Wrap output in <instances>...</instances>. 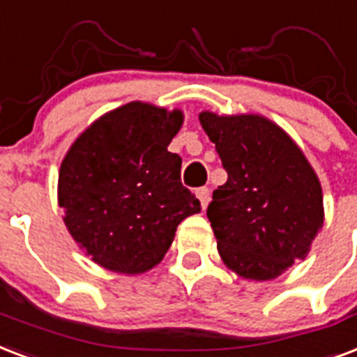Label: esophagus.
I'll use <instances>...</instances> for the list:
<instances>
[{
    "mask_svg": "<svg viewBox=\"0 0 357 357\" xmlns=\"http://www.w3.org/2000/svg\"><path fill=\"white\" fill-rule=\"evenodd\" d=\"M195 195H197V199L201 201V206L203 208H206L210 203V190L208 188H199L197 192H195Z\"/></svg>",
    "mask_w": 357,
    "mask_h": 357,
    "instance_id": "34e87169",
    "label": "esophagus"
}]
</instances>
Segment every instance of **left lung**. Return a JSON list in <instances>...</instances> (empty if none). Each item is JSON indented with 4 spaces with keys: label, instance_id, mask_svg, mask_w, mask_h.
Listing matches in <instances>:
<instances>
[{
    "label": "left lung",
    "instance_id": "1",
    "mask_svg": "<svg viewBox=\"0 0 357 357\" xmlns=\"http://www.w3.org/2000/svg\"><path fill=\"white\" fill-rule=\"evenodd\" d=\"M199 121L227 171L206 210L218 253L240 278L275 279L307 257L322 229L319 176L270 119L201 112Z\"/></svg>",
    "mask_w": 357,
    "mask_h": 357
}]
</instances>
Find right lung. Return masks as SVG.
<instances>
[{
  "instance_id": "add662e5",
  "label": "right lung",
  "mask_w": 357,
  "mask_h": 357,
  "mask_svg": "<svg viewBox=\"0 0 357 357\" xmlns=\"http://www.w3.org/2000/svg\"><path fill=\"white\" fill-rule=\"evenodd\" d=\"M184 113L128 102L76 137L61 162L57 201L74 242L98 266L137 275L165 257L182 220L201 203L167 151Z\"/></svg>"
}]
</instances>
